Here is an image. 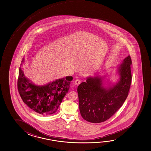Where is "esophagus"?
Listing matches in <instances>:
<instances>
[{
	"label": "esophagus",
	"mask_w": 151,
	"mask_h": 151,
	"mask_svg": "<svg viewBox=\"0 0 151 151\" xmlns=\"http://www.w3.org/2000/svg\"><path fill=\"white\" fill-rule=\"evenodd\" d=\"M80 83H81V80H80L77 79L74 81V84L76 86L79 85Z\"/></svg>",
	"instance_id": "34e87169"
}]
</instances>
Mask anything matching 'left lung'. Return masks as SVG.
Returning <instances> with one entry per match:
<instances>
[{
  "mask_svg": "<svg viewBox=\"0 0 151 151\" xmlns=\"http://www.w3.org/2000/svg\"><path fill=\"white\" fill-rule=\"evenodd\" d=\"M130 56L117 66L119 79L115 83L105 82V76L87 78L78 87L80 112L85 120L100 123L111 118L124 104L128 95L132 82ZM106 84V86H105Z\"/></svg>",
  "mask_w": 151,
  "mask_h": 151,
  "instance_id": "left-lung-1",
  "label": "left lung"
}]
</instances>
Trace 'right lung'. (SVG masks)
Returning <instances> with one entry per match:
<instances>
[{
  "instance_id": "obj_1",
  "label": "right lung",
  "mask_w": 151,
  "mask_h": 151,
  "mask_svg": "<svg viewBox=\"0 0 151 151\" xmlns=\"http://www.w3.org/2000/svg\"><path fill=\"white\" fill-rule=\"evenodd\" d=\"M19 67L17 87L25 104L41 115H50L56 112L64 97L68 93L72 76L58 79L45 85H37L25 76L21 65Z\"/></svg>"
}]
</instances>
